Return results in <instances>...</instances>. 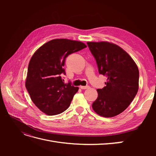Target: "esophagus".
<instances>
[{"mask_svg":"<svg viewBox=\"0 0 156 156\" xmlns=\"http://www.w3.org/2000/svg\"><path fill=\"white\" fill-rule=\"evenodd\" d=\"M80 88L81 89H87L89 88L88 86H80Z\"/></svg>","mask_w":156,"mask_h":156,"instance_id":"esophagus-1","label":"esophagus"}]
</instances>
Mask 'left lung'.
Masks as SVG:
<instances>
[{
	"instance_id": "obj_1",
	"label": "left lung",
	"mask_w": 156,
	"mask_h": 156,
	"mask_svg": "<svg viewBox=\"0 0 156 156\" xmlns=\"http://www.w3.org/2000/svg\"><path fill=\"white\" fill-rule=\"evenodd\" d=\"M87 45L99 73L107 78L106 86L97 90L92 108L103 117L115 116L127 108L138 92V67L128 53L115 44L89 41Z\"/></svg>"
}]
</instances>
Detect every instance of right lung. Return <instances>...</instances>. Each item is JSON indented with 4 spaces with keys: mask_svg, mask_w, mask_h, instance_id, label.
Instances as JSON below:
<instances>
[{
    "mask_svg": "<svg viewBox=\"0 0 156 156\" xmlns=\"http://www.w3.org/2000/svg\"><path fill=\"white\" fill-rule=\"evenodd\" d=\"M87 45L68 39L52 40L37 49L29 62L25 87L32 102L48 115H58L69 107L79 88L66 84L61 74L67 56Z\"/></svg>",
    "mask_w": 156,
    "mask_h": 156,
    "instance_id": "add662e5",
    "label": "right lung"
}]
</instances>
